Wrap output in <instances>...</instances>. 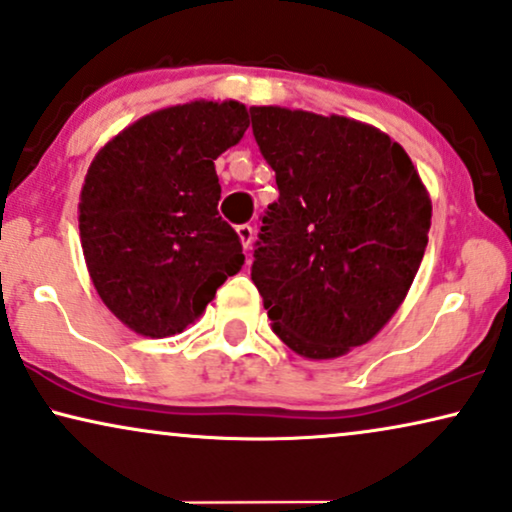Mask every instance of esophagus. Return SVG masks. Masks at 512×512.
Returning a JSON list of instances; mask_svg holds the SVG:
<instances>
[{"label":"esophagus","mask_w":512,"mask_h":512,"mask_svg":"<svg viewBox=\"0 0 512 512\" xmlns=\"http://www.w3.org/2000/svg\"><path fill=\"white\" fill-rule=\"evenodd\" d=\"M237 237H240L242 247L249 249L251 242H254V228H251L249 223H242V226H237Z\"/></svg>","instance_id":"esophagus-1"}]
</instances>
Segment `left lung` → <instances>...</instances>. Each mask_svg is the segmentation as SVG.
<instances>
[{
  "mask_svg": "<svg viewBox=\"0 0 512 512\" xmlns=\"http://www.w3.org/2000/svg\"><path fill=\"white\" fill-rule=\"evenodd\" d=\"M275 170L254 279L272 331L305 359L366 345L408 296L424 258L431 200L401 144L373 125L251 107Z\"/></svg>",
  "mask_w": 512,
  "mask_h": 512,
  "instance_id": "1",
  "label": "left lung"
}]
</instances>
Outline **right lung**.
<instances>
[{
  "mask_svg": "<svg viewBox=\"0 0 512 512\" xmlns=\"http://www.w3.org/2000/svg\"><path fill=\"white\" fill-rule=\"evenodd\" d=\"M247 128L235 100L177 104L128 125L90 163L83 256L102 303L135 333H181L242 270L240 237L216 209L214 160Z\"/></svg>",
  "mask_w": 512,
  "mask_h": 512,
  "instance_id": "right-lung-1",
  "label": "right lung"
}]
</instances>
